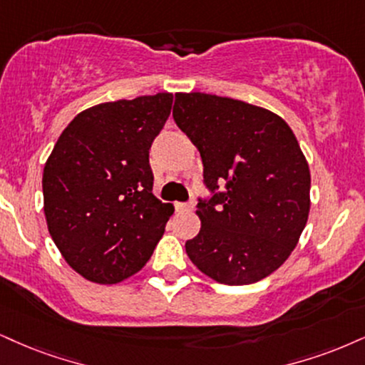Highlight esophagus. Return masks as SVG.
Listing matches in <instances>:
<instances>
[{
    "mask_svg": "<svg viewBox=\"0 0 365 365\" xmlns=\"http://www.w3.org/2000/svg\"><path fill=\"white\" fill-rule=\"evenodd\" d=\"M175 210L178 211H192L191 203H175Z\"/></svg>",
    "mask_w": 365,
    "mask_h": 365,
    "instance_id": "esophagus-1",
    "label": "esophagus"
}]
</instances>
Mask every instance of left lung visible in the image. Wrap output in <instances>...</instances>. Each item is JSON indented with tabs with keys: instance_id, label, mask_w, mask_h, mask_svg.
Here are the masks:
<instances>
[{
	"instance_id": "left-lung-1",
	"label": "left lung",
	"mask_w": 365,
	"mask_h": 365,
	"mask_svg": "<svg viewBox=\"0 0 365 365\" xmlns=\"http://www.w3.org/2000/svg\"><path fill=\"white\" fill-rule=\"evenodd\" d=\"M173 116L200 150L213 192L197 203L191 262L228 286L267 277L298 245L312 205L308 162L289 125L265 108L206 93H175Z\"/></svg>"
}]
</instances>
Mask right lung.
<instances>
[{
	"mask_svg": "<svg viewBox=\"0 0 365 365\" xmlns=\"http://www.w3.org/2000/svg\"><path fill=\"white\" fill-rule=\"evenodd\" d=\"M173 94L101 103L61 133L43 168V213L66 262L84 279L116 284L150 259L174 206L152 192V142Z\"/></svg>",
	"mask_w": 365,
	"mask_h": 365,
	"instance_id": "add662e5",
	"label": "right lung"
}]
</instances>
